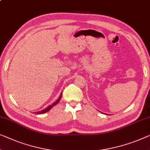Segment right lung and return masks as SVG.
<instances>
[{"label": "right lung", "mask_w": 150, "mask_h": 150, "mask_svg": "<svg viewBox=\"0 0 150 150\" xmlns=\"http://www.w3.org/2000/svg\"><path fill=\"white\" fill-rule=\"evenodd\" d=\"M61 96H62V93H61V95H60V97H59V99H58V100H57V101H56L55 102H54V103H53L52 104L50 105V106H48V107H47V108H46L45 109H44V110H41V111L35 112V114H37V115H40V114H43V113H45V112H46L49 111V110H50L51 108H52L53 106H54L55 105H57L58 103H59V102L60 101V100H61Z\"/></svg>", "instance_id": "right-lung-1"}]
</instances>
